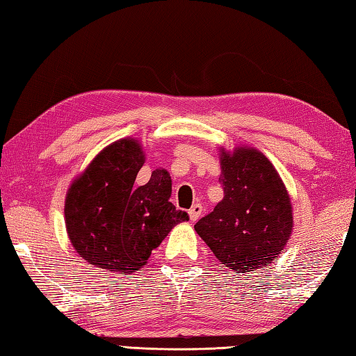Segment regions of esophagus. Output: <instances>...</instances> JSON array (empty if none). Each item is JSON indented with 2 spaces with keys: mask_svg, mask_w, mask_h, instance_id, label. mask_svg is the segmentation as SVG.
<instances>
[{
  "mask_svg": "<svg viewBox=\"0 0 356 356\" xmlns=\"http://www.w3.org/2000/svg\"><path fill=\"white\" fill-rule=\"evenodd\" d=\"M202 213H204V207H202L200 204H194V205L190 208V211H188V214H190L191 222H196V220L200 218Z\"/></svg>",
  "mask_w": 356,
  "mask_h": 356,
  "instance_id": "34e87169",
  "label": "esophagus"
}]
</instances>
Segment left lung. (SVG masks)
I'll return each mask as SVG.
<instances>
[{"mask_svg": "<svg viewBox=\"0 0 356 356\" xmlns=\"http://www.w3.org/2000/svg\"><path fill=\"white\" fill-rule=\"evenodd\" d=\"M224 199L194 229L219 262L238 273L268 267L293 229V208L280 172L252 146L220 148Z\"/></svg>", "mask_w": 356, "mask_h": 356, "instance_id": "1", "label": "left lung"}]
</instances>
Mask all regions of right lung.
<instances>
[{"instance_id": "1", "label": "right lung", "mask_w": 356, "mask_h": 356, "mask_svg": "<svg viewBox=\"0 0 356 356\" xmlns=\"http://www.w3.org/2000/svg\"><path fill=\"white\" fill-rule=\"evenodd\" d=\"M143 163L138 140L120 138L103 148L69 186L67 236L75 252L97 268L134 273L174 227L188 220L170 202L166 170L152 171L148 184L134 188Z\"/></svg>"}]
</instances>
